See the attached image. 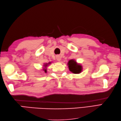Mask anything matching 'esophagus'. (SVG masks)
Instances as JSON below:
<instances>
[{"mask_svg": "<svg viewBox=\"0 0 121 121\" xmlns=\"http://www.w3.org/2000/svg\"><path fill=\"white\" fill-rule=\"evenodd\" d=\"M56 60H57L58 61H60V60H61V57H60V56H56Z\"/></svg>", "mask_w": 121, "mask_h": 121, "instance_id": "esophagus-1", "label": "esophagus"}]
</instances>
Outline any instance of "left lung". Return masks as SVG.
I'll list each match as a JSON object with an SVG mask.
<instances>
[{
  "instance_id": "1",
  "label": "left lung",
  "mask_w": 121,
  "mask_h": 121,
  "mask_svg": "<svg viewBox=\"0 0 121 121\" xmlns=\"http://www.w3.org/2000/svg\"><path fill=\"white\" fill-rule=\"evenodd\" d=\"M68 65L69 70L74 74H79L82 71V65H79L76 61L74 60H69Z\"/></svg>"
}]
</instances>
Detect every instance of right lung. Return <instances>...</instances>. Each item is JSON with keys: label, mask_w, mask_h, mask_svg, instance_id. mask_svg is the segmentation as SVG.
Here are the masks:
<instances>
[{"label": "right lung", "mask_w": 121, "mask_h": 121, "mask_svg": "<svg viewBox=\"0 0 121 121\" xmlns=\"http://www.w3.org/2000/svg\"><path fill=\"white\" fill-rule=\"evenodd\" d=\"M50 63L49 62V63H46V64H45V65H44V66H45V67L46 68V66H47L48 65H49V64H50ZM43 71H44L45 72V73H47V70H46V69H43Z\"/></svg>", "instance_id": "right-lung-1"}]
</instances>
